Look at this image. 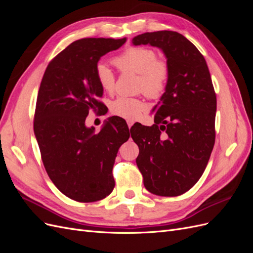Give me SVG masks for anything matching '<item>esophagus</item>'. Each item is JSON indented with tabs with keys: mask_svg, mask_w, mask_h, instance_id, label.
<instances>
[{
	"mask_svg": "<svg viewBox=\"0 0 253 253\" xmlns=\"http://www.w3.org/2000/svg\"><path fill=\"white\" fill-rule=\"evenodd\" d=\"M126 124H127L128 128H131V126L134 125V121L131 120V119H128V120H126Z\"/></svg>",
	"mask_w": 253,
	"mask_h": 253,
	"instance_id": "esophagus-1",
	"label": "esophagus"
}]
</instances>
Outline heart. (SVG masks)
<instances>
[{
  "label": "heart",
  "instance_id": "1",
  "mask_svg": "<svg viewBox=\"0 0 253 253\" xmlns=\"http://www.w3.org/2000/svg\"><path fill=\"white\" fill-rule=\"evenodd\" d=\"M157 52L150 47L131 46L113 59L120 72L138 74V89L149 98H158L164 93L169 80L170 70L165 60L157 59ZM96 79L106 93L115 88V74L103 62L96 66ZM147 105L140 98L118 97L111 103V112L125 119H136Z\"/></svg>",
  "mask_w": 253,
  "mask_h": 253
}]
</instances>
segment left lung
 I'll list each match as a JSON object with an SVG mask.
<instances>
[{"instance_id":"1","label":"left lung","mask_w":253,"mask_h":253,"mask_svg":"<svg viewBox=\"0 0 253 253\" xmlns=\"http://www.w3.org/2000/svg\"><path fill=\"white\" fill-rule=\"evenodd\" d=\"M163 49L170 76L152 126H132L136 164L149 192L178 196L201 178L215 142L216 95L204 56L182 35L160 30L133 38Z\"/></svg>"}]
</instances>
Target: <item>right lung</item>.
I'll list each match as a JSON object with an SVG mask.
<instances>
[{
    "instance_id": "obj_1",
    "label": "right lung",
    "mask_w": 253,
    "mask_h": 253,
    "mask_svg": "<svg viewBox=\"0 0 253 253\" xmlns=\"http://www.w3.org/2000/svg\"><path fill=\"white\" fill-rule=\"evenodd\" d=\"M126 41L84 38L73 42L48 63L38 93L34 131L44 168L61 192L80 203L112 193L115 158L129 137L118 117H111L97 134L85 126L89 111L105 108L96 79L98 61Z\"/></svg>"
}]
</instances>
